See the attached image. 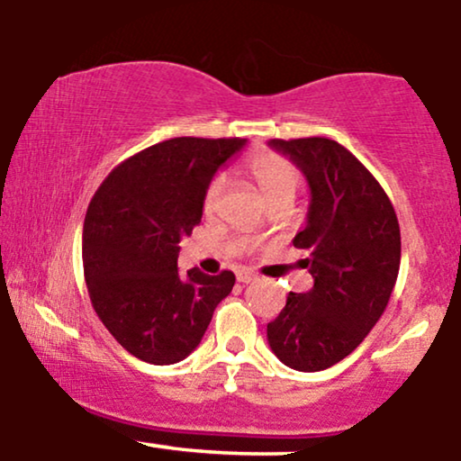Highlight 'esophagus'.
I'll return each mask as SVG.
<instances>
[{"label":"esophagus","instance_id":"esophagus-1","mask_svg":"<svg viewBox=\"0 0 461 461\" xmlns=\"http://www.w3.org/2000/svg\"><path fill=\"white\" fill-rule=\"evenodd\" d=\"M256 275L252 271H245V268H241V271H237V282L239 284H249L254 282Z\"/></svg>","mask_w":461,"mask_h":461}]
</instances>
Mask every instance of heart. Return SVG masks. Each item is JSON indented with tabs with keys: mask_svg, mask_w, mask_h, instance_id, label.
I'll return each mask as SVG.
<instances>
[{
	"mask_svg": "<svg viewBox=\"0 0 461 461\" xmlns=\"http://www.w3.org/2000/svg\"><path fill=\"white\" fill-rule=\"evenodd\" d=\"M243 171L256 184L265 201L271 203L279 199H294L298 188V171L288 158L279 157V154L260 150L249 154L248 160L243 163ZM224 190V179L213 177L207 184L205 194H203V212L212 213L218 207L220 196Z\"/></svg>",
	"mask_w": 461,
	"mask_h": 461,
	"instance_id": "1",
	"label": "heart"
}]
</instances>
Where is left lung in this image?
Segmentation results:
<instances>
[{
  "instance_id": "obj_1",
  "label": "left lung",
  "mask_w": 461,
  "mask_h": 461,
  "mask_svg": "<svg viewBox=\"0 0 461 461\" xmlns=\"http://www.w3.org/2000/svg\"><path fill=\"white\" fill-rule=\"evenodd\" d=\"M268 146L309 184L307 224L292 243L307 252L313 288L290 292L267 339L285 366L318 373L348 357L384 315L400 268V226L381 184L340 143L304 137Z\"/></svg>"
}]
</instances>
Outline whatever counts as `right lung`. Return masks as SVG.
<instances>
[{"label": "right lung", "mask_w": 461, "mask_h": 461, "mask_svg": "<svg viewBox=\"0 0 461 461\" xmlns=\"http://www.w3.org/2000/svg\"><path fill=\"white\" fill-rule=\"evenodd\" d=\"M245 140L176 137L124 160L104 179L85 218L88 294L112 337L148 364H176L199 348L235 275L177 273L179 241L203 216L213 173Z\"/></svg>", "instance_id": "right-lung-1"}]
</instances>
